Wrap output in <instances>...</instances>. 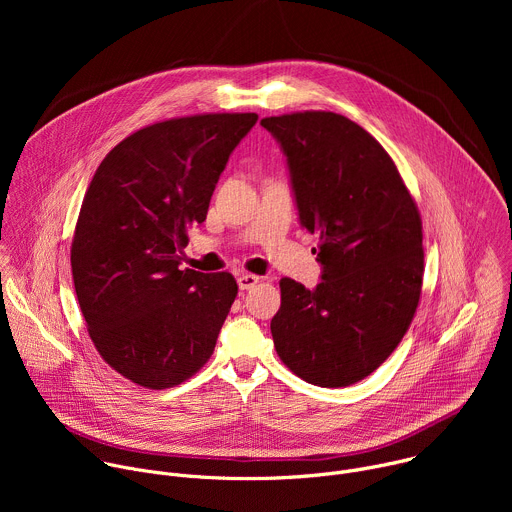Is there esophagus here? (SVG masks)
<instances>
[{
	"instance_id": "esophagus-1",
	"label": "esophagus",
	"mask_w": 512,
	"mask_h": 512,
	"mask_svg": "<svg viewBox=\"0 0 512 512\" xmlns=\"http://www.w3.org/2000/svg\"><path fill=\"white\" fill-rule=\"evenodd\" d=\"M259 279H261V277H257V275H253V273H241V275L237 277V283H239L241 289H251V287H255V285L259 283Z\"/></svg>"
}]
</instances>
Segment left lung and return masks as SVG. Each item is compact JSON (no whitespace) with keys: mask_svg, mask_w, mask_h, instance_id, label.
Segmentation results:
<instances>
[{"mask_svg":"<svg viewBox=\"0 0 512 512\" xmlns=\"http://www.w3.org/2000/svg\"><path fill=\"white\" fill-rule=\"evenodd\" d=\"M261 125L287 158L300 221L320 237L322 263L314 289L279 281L275 350L312 385H354L391 356L415 316L423 283L417 204L383 145L348 117L298 111Z\"/></svg>","mask_w":512,"mask_h":512,"instance_id":"1","label":"left lung"}]
</instances>
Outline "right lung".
<instances>
[{"label": "right lung", "instance_id": "right-lung-1", "mask_svg": "<svg viewBox=\"0 0 512 512\" xmlns=\"http://www.w3.org/2000/svg\"><path fill=\"white\" fill-rule=\"evenodd\" d=\"M255 113H202L137 129L97 168L70 247L89 336L127 381L170 389L210 358L237 298L229 271L180 269L188 233Z\"/></svg>", "mask_w": 512, "mask_h": 512}]
</instances>
